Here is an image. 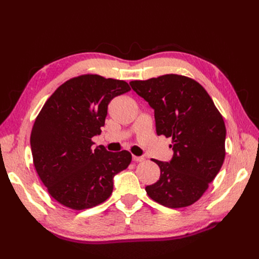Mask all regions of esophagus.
Instances as JSON below:
<instances>
[{"mask_svg": "<svg viewBox=\"0 0 259 259\" xmlns=\"http://www.w3.org/2000/svg\"><path fill=\"white\" fill-rule=\"evenodd\" d=\"M144 160H145L144 156H136V155H133V161H135V162H142V161H144Z\"/></svg>", "mask_w": 259, "mask_h": 259, "instance_id": "esophagus-1", "label": "esophagus"}]
</instances>
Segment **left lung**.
I'll use <instances>...</instances> for the list:
<instances>
[{
    "instance_id": "8db88e82",
    "label": "left lung",
    "mask_w": 259,
    "mask_h": 259,
    "mask_svg": "<svg viewBox=\"0 0 259 259\" xmlns=\"http://www.w3.org/2000/svg\"><path fill=\"white\" fill-rule=\"evenodd\" d=\"M130 84L154 110L156 134L170 137L174 151L169 162L153 160L161 175L146 187L147 194L170 208L193 204L223 166V115L204 88L185 75L165 74Z\"/></svg>"
}]
</instances>
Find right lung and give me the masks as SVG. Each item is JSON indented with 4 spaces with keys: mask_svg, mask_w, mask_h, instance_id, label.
I'll return each instance as SVG.
<instances>
[{
    "mask_svg": "<svg viewBox=\"0 0 259 259\" xmlns=\"http://www.w3.org/2000/svg\"><path fill=\"white\" fill-rule=\"evenodd\" d=\"M128 91L125 81L83 74L46 100L30 145L38 177L60 204L76 210L99 205L111 195L113 177L130 165L128 151L110 152L92 142L105 125L109 103Z\"/></svg>",
    "mask_w": 259,
    "mask_h": 259,
    "instance_id": "add662e5",
    "label": "right lung"
}]
</instances>
